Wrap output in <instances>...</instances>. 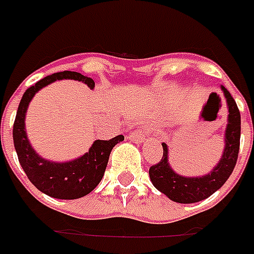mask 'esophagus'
Wrapping results in <instances>:
<instances>
[{"label": "esophagus", "mask_w": 254, "mask_h": 254, "mask_svg": "<svg viewBox=\"0 0 254 254\" xmlns=\"http://www.w3.org/2000/svg\"><path fill=\"white\" fill-rule=\"evenodd\" d=\"M148 135H149V129H147V127L145 128H137L131 133V140L135 141V143H143Z\"/></svg>", "instance_id": "34e87169"}]
</instances>
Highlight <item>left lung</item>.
Masks as SVG:
<instances>
[{
    "instance_id": "obj_1",
    "label": "left lung",
    "mask_w": 254,
    "mask_h": 254,
    "mask_svg": "<svg viewBox=\"0 0 254 254\" xmlns=\"http://www.w3.org/2000/svg\"><path fill=\"white\" fill-rule=\"evenodd\" d=\"M222 90L228 105V125L226 128V148L218 165L202 177H184L170 168L168 162V147L162 143V157L149 168V178L159 191L177 203H195L212 195L232 174L240 149L241 118L240 111L231 93L224 86Z\"/></svg>"
}]
</instances>
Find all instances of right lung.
I'll use <instances>...</instances> for the list:
<instances>
[{
  "mask_svg": "<svg viewBox=\"0 0 254 254\" xmlns=\"http://www.w3.org/2000/svg\"><path fill=\"white\" fill-rule=\"evenodd\" d=\"M64 78L82 81L90 89L94 88L93 78L70 70L54 73L38 81L24 92L19 102L13 126V140L19 164L28 180L38 190L58 199H77L88 195L101 182L106 170L111 149L119 141L125 140V136L118 135L110 140H95L89 152L73 161L52 162L42 159V156L38 155L28 143L24 129L26 111L32 97L40 89L54 81Z\"/></svg>",
  "mask_w": 254,
  "mask_h": 254,
  "instance_id": "add662e5",
  "label": "right lung"
}]
</instances>
